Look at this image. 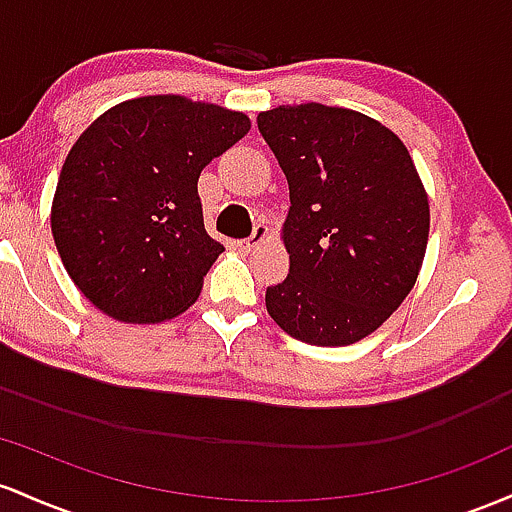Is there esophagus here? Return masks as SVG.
Listing matches in <instances>:
<instances>
[{
	"instance_id": "1",
	"label": "esophagus",
	"mask_w": 512,
	"mask_h": 512,
	"mask_svg": "<svg viewBox=\"0 0 512 512\" xmlns=\"http://www.w3.org/2000/svg\"><path fill=\"white\" fill-rule=\"evenodd\" d=\"M268 239V227L266 225H256L254 227V234H251L249 239H241V241H237V246H239V251H244V254H249V251H254L258 244H261V241H266Z\"/></svg>"
}]
</instances>
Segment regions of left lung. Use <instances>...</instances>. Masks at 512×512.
<instances>
[{
    "mask_svg": "<svg viewBox=\"0 0 512 512\" xmlns=\"http://www.w3.org/2000/svg\"><path fill=\"white\" fill-rule=\"evenodd\" d=\"M290 210V273L266 290L275 324L309 346H350L392 317L421 273L428 193L409 149L380 120L300 103L258 113Z\"/></svg>",
    "mask_w": 512,
    "mask_h": 512,
    "instance_id": "left-lung-1",
    "label": "left lung"
}]
</instances>
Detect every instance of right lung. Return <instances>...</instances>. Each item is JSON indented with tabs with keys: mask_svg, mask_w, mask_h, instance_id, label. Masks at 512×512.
Segmentation results:
<instances>
[{
	"mask_svg": "<svg viewBox=\"0 0 512 512\" xmlns=\"http://www.w3.org/2000/svg\"><path fill=\"white\" fill-rule=\"evenodd\" d=\"M249 130L244 113L162 94L118 103L79 135L50 227L86 300L125 324H159L198 300L225 251L205 232L200 171Z\"/></svg>",
	"mask_w": 512,
	"mask_h": 512,
	"instance_id": "right-lung-1",
	"label": "right lung"
}]
</instances>
